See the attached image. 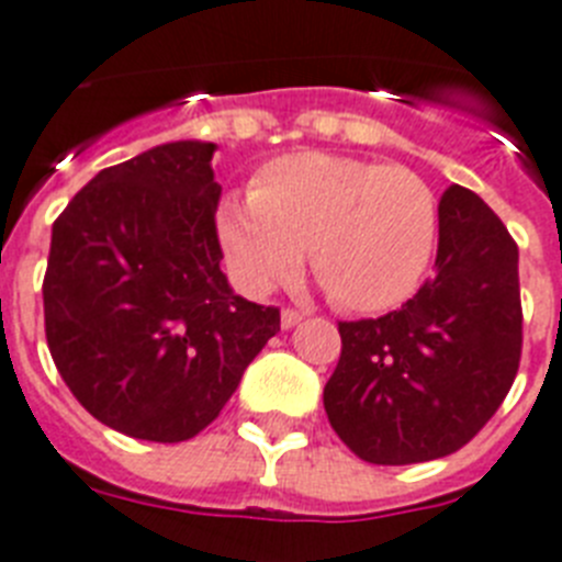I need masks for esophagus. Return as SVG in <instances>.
Returning a JSON list of instances; mask_svg holds the SVG:
<instances>
[{"mask_svg":"<svg viewBox=\"0 0 562 562\" xmlns=\"http://www.w3.org/2000/svg\"><path fill=\"white\" fill-rule=\"evenodd\" d=\"M303 311H294V308H282V314H280V325L282 328H294L296 323H303Z\"/></svg>","mask_w":562,"mask_h":562,"instance_id":"obj_1","label":"esophagus"}]
</instances>
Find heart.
I'll return each instance as SVG.
<instances>
[{
	"instance_id": "1",
	"label": "heart",
	"mask_w": 562,
	"mask_h": 562,
	"mask_svg": "<svg viewBox=\"0 0 562 562\" xmlns=\"http://www.w3.org/2000/svg\"><path fill=\"white\" fill-rule=\"evenodd\" d=\"M216 237L248 294L291 280L308 251L328 300L371 314L417 291L437 245V200L400 165L300 150L271 159L251 196L220 202Z\"/></svg>"
}]
</instances>
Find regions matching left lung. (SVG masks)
Returning <instances> with one entry per match:
<instances>
[{"label": "left lung", "instance_id": "obj_1", "mask_svg": "<svg viewBox=\"0 0 562 562\" xmlns=\"http://www.w3.org/2000/svg\"><path fill=\"white\" fill-rule=\"evenodd\" d=\"M434 277L385 317L339 323L323 403L353 454L374 465L454 454L494 417L522 348L517 243L477 193L440 200Z\"/></svg>", "mask_w": 562, "mask_h": 562}]
</instances>
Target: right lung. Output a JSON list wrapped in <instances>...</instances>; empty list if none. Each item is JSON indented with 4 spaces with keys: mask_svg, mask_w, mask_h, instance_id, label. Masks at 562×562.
Returning <instances> with one entry per match:
<instances>
[{
    "mask_svg": "<svg viewBox=\"0 0 562 562\" xmlns=\"http://www.w3.org/2000/svg\"><path fill=\"white\" fill-rule=\"evenodd\" d=\"M214 150L182 139L111 165L50 234V357L85 412L136 440L196 437L280 331V308L234 294L220 268Z\"/></svg>",
    "mask_w": 562,
    "mask_h": 562,
    "instance_id": "right-lung-1",
    "label": "right lung"
}]
</instances>
